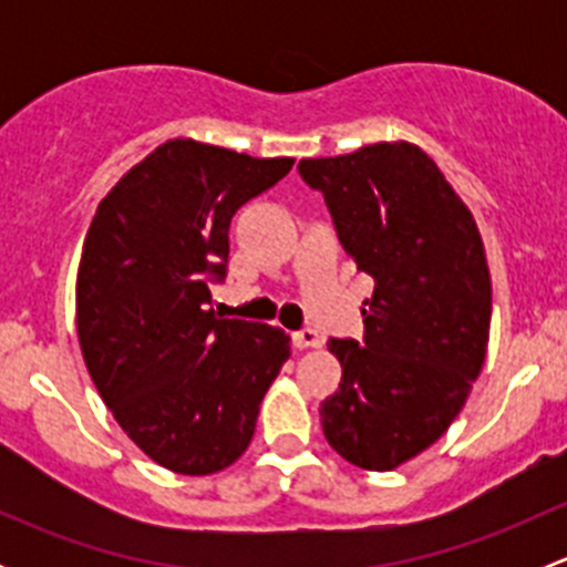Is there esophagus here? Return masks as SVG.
Here are the masks:
<instances>
[{"mask_svg": "<svg viewBox=\"0 0 567 567\" xmlns=\"http://www.w3.org/2000/svg\"><path fill=\"white\" fill-rule=\"evenodd\" d=\"M293 346L296 348H320V346H323V337H320L316 329H310V326H307V329L296 331Z\"/></svg>", "mask_w": 567, "mask_h": 567, "instance_id": "1", "label": "esophagus"}]
</instances>
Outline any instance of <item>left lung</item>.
Instances as JSON below:
<instances>
[{
	"label": "left lung",
	"instance_id": "obj_1",
	"mask_svg": "<svg viewBox=\"0 0 567 567\" xmlns=\"http://www.w3.org/2000/svg\"><path fill=\"white\" fill-rule=\"evenodd\" d=\"M342 249L375 288L364 340H331L340 390L320 403L323 436L348 463L392 472L444 436L483 370L491 274L472 210L422 147L375 142L305 158Z\"/></svg>",
	"mask_w": 567,
	"mask_h": 567
}]
</instances>
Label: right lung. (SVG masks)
I'll return each instance as SVG.
<instances>
[{
  "label": "right lung",
  "instance_id": "add662e5",
  "mask_svg": "<svg viewBox=\"0 0 567 567\" xmlns=\"http://www.w3.org/2000/svg\"><path fill=\"white\" fill-rule=\"evenodd\" d=\"M293 158L169 140L101 199L76 274V331L95 390L131 442L169 472L236 463L290 357L277 326L219 318L230 219Z\"/></svg>",
  "mask_w": 567,
  "mask_h": 567
}]
</instances>
